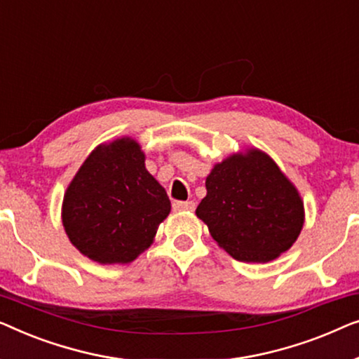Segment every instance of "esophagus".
<instances>
[{
  "label": "esophagus",
  "instance_id": "34e87169",
  "mask_svg": "<svg viewBox=\"0 0 359 359\" xmlns=\"http://www.w3.org/2000/svg\"><path fill=\"white\" fill-rule=\"evenodd\" d=\"M172 208L175 211H194L195 210V201H174Z\"/></svg>",
  "mask_w": 359,
  "mask_h": 359
}]
</instances>
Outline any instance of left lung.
Returning a JSON list of instances; mask_svg holds the SVG:
<instances>
[{
  "mask_svg": "<svg viewBox=\"0 0 359 359\" xmlns=\"http://www.w3.org/2000/svg\"><path fill=\"white\" fill-rule=\"evenodd\" d=\"M196 216L232 259L266 264L291 249L304 226V201L264 151L249 148L215 164Z\"/></svg>",
  "mask_w": 359,
  "mask_h": 359,
  "instance_id": "left-lung-1",
  "label": "left lung"
}]
</instances>
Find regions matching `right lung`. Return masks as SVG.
<instances>
[{
	"label": "right lung",
	"instance_id": "right-lung-1",
	"mask_svg": "<svg viewBox=\"0 0 359 359\" xmlns=\"http://www.w3.org/2000/svg\"><path fill=\"white\" fill-rule=\"evenodd\" d=\"M169 213L164 187L148 172L144 153L130 136L99 144L86 158L62 205L69 242L100 265L133 262Z\"/></svg>",
	"mask_w": 359,
	"mask_h": 359
}]
</instances>
